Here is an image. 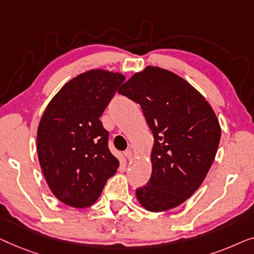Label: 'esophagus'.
Returning a JSON list of instances; mask_svg holds the SVG:
<instances>
[{
	"mask_svg": "<svg viewBox=\"0 0 254 254\" xmlns=\"http://www.w3.org/2000/svg\"><path fill=\"white\" fill-rule=\"evenodd\" d=\"M124 156H126L127 160H131L132 156H133V153H132L131 149H127V151L124 152Z\"/></svg>",
	"mask_w": 254,
	"mask_h": 254,
	"instance_id": "1",
	"label": "esophagus"
}]
</instances>
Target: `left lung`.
<instances>
[{"label":"left lung","instance_id":"1","mask_svg":"<svg viewBox=\"0 0 254 254\" xmlns=\"http://www.w3.org/2000/svg\"><path fill=\"white\" fill-rule=\"evenodd\" d=\"M119 93L140 105L152 133V175L135 190L149 212H164L189 199L205 180L221 138L219 120L206 99L176 73L146 66Z\"/></svg>","mask_w":254,"mask_h":254}]
</instances>
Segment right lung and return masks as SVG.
Listing matches in <instances>:
<instances>
[{
  "mask_svg": "<svg viewBox=\"0 0 254 254\" xmlns=\"http://www.w3.org/2000/svg\"><path fill=\"white\" fill-rule=\"evenodd\" d=\"M126 80L122 73L93 69L64 85L48 103L38 127V158L53 194L85 208L101 194L120 161L108 148L99 117Z\"/></svg>",
  "mask_w": 254,
  "mask_h": 254,
  "instance_id": "obj_1",
  "label": "right lung"
}]
</instances>
